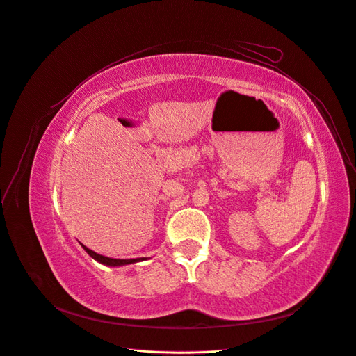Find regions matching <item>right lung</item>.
<instances>
[{
  "label": "right lung",
  "mask_w": 356,
  "mask_h": 356,
  "mask_svg": "<svg viewBox=\"0 0 356 356\" xmlns=\"http://www.w3.org/2000/svg\"><path fill=\"white\" fill-rule=\"evenodd\" d=\"M83 247L91 257L97 260L99 263H103V265H106V266H124V265H130V263H136V261L140 260V259H112V257L97 254V253H95L93 250L87 248L86 245H83Z\"/></svg>",
  "instance_id": "right-lung-1"
}]
</instances>
